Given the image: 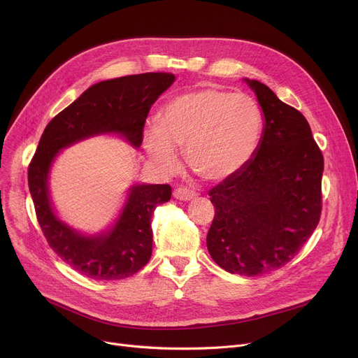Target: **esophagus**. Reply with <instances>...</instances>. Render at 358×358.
Segmentation results:
<instances>
[{
  "label": "esophagus",
  "instance_id": "34e87169",
  "mask_svg": "<svg viewBox=\"0 0 358 358\" xmlns=\"http://www.w3.org/2000/svg\"><path fill=\"white\" fill-rule=\"evenodd\" d=\"M173 194H174V197L177 200H182V201H190V200H193V199H196L199 196L196 192L187 190V189H176Z\"/></svg>",
  "mask_w": 358,
  "mask_h": 358
}]
</instances>
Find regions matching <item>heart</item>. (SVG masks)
I'll list each match as a JSON object with an SVG mask.
<instances>
[{
	"instance_id": "heart-1",
	"label": "heart",
	"mask_w": 358,
	"mask_h": 358,
	"mask_svg": "<svg viewBox=\"0 0 358 358\" xmlns=\"http://www.w3.org/2000/svg\"><path fill=\"white\" fill-rule=\"evenodd\" d=\"M262 134V113L247 94L215 87L185 91L161 110L158 126L145 130L146 152L158 169L178 165L177 148L203 180L220 182L234 177L254 157Z\"/></svg>"
}]
</instances>
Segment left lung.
I'll return each mask as SVG.
<instances>
[{"label": "left lung", "instance_id": "1", "mask_svg": "<svg viewBox=\"0 0 358 358\" xmlns=\"http://www.w3.org/2000/svg\"><path fill=\"white\" fill-rule=\"evenodd\" d=\"M243 81L264 127L252 159L209 192L216 213L206 243L219 267L255 277L287 264L317 227L324 157L302 113L266 84Z\"/></svg>", "mask_w": 358, "mask_h": 358}]
</instances>
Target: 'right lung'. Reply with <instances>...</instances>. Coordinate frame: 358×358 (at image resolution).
<instances>
[{
    "mask_svg": "<svg viewBox=\"0 0 358 358\" xmlns=\"http://www.w3.org/2000/svg\"><path fill=\"white\" fill-rule=\"evenodd\" d=\"M174 81L173 73L149 72L94 84L49 122L37 145L29 165L37 220L49 247L83 275L120 280L138 273L152 255L154 210L171 199V187L131 184L115 222L100 232L85 234L56 213L49 190L52 166L62 149L94 136H119L141 148L150 106Z\"/></svg>",
    "mask_w": 358,
    "mask_h": 358,
    "instance_id": "add662e5",
    "label": "right lung"
}]
</instances>
